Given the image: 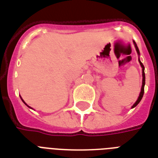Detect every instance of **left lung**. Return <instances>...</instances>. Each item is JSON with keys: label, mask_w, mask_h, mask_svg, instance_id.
I'll list each match as a JSON object with an SVG mask.
<instances>
[{"label": "left lung", "mask_w": 158, "mask_h": 158, "mask_svg": "<svg viewBox=\"0 0 158 158\" xmlns=\"http://www.w3.org/2000/svg\"><path fill=\"white\" fill-rule=\"evenodd\" d=\"M133 43H134V46H135V48H136V50H137V52L138 55H140V52H139V49H138V47H137V44H136V42L133 41ZM138 61H139V63L140 65H141V66H142V89H141V92H140V95L139 97H138V98H137V100L136 102L134 103L133 106H131V108H133V107H135V106H137V104L141 102V100H142V97H143V94H144V86H145V72H144V66H143V64L141 62V61H140V59H138Z\"/></svg>", "instance_id": "1"}]
</instances>
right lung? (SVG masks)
<instances>
[{"label":"right lung","mask_w":158,"mask_h":158,"mask_svg":"<svg viewBox=\"0 0 158 158\" xmlns=\"http://www.w3.org/2000/svg\"><path fill=\"white\" fill-rule=\"evenodd\" d=\"M21 100H22V99H21ZM22 102H24V103H25V104H26V105H27V103H26V102H24V101H23V100H22ZM29 107H30V106H29Z\"/></svg>","instance_id":"obj_1"}]
</instances>
